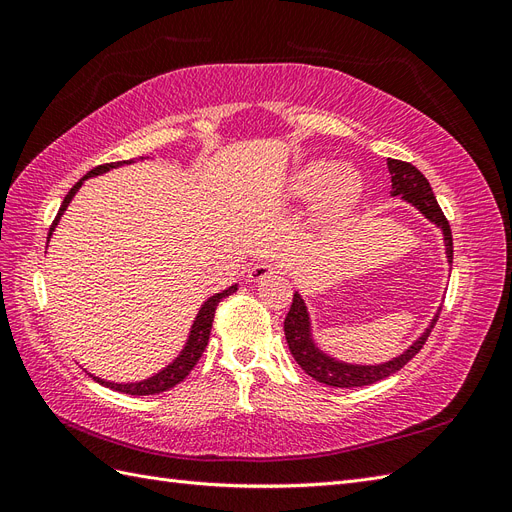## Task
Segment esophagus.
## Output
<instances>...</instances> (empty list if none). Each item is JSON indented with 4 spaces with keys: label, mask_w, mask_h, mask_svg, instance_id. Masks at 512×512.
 <instances>
[{
    "label": "esophagus",
    "mask_w": 512,
    "mask_h": 512,
    "mask_svg": "<svg viewBox=\"0 0 512 512\" xmlns=\"http://www.w3.org/2000/svg\"><path fill=\"white\" fill-rule=\"evenodd\" d=\"M275 273H280V269L271 265V262H256V265L250 271H247V277H250V282H260V280H265V277H271Z\"/></svg>",
    "instance_id": "1"
}]
</instances>
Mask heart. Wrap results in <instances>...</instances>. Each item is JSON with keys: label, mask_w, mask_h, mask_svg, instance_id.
Masks as SVG:
<instances>
[{"label": "heart", "mask_w": 512, "mask_h": 512, "mask_svg": "<svg viewBox=\"0 0 512 512\" xmlns=\"http://www.w3.org/2000/svg\"><path fill=\"white\" fill-rule=\"evenodd\" d=\"M363 190V175L352 164H335L329 158H312L292 170L284 183V198L307 203L320 196L324 211L348 209Z\"/></svg>", "instance_id": "b5f03b06"}]
</instances>
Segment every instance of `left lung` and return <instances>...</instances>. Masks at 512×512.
<instances>
[{
  "label": "left lung",
  "instance_id": "left-lung-1",
  "mask_svg": "<svg viewBox=\"0 0 512 512\" xmlns=\"http://www.w3.org/2000/svg\"><path fill=\"white\" fill-rule=\"evenodd\" d=\"M386 166H389V173H391V196H399L404 203L412 205L418 213H421L425 220H429L433 226H438L442 230L446 262L448 265H453L451 226H448L425 175L416 166H412L408 162H401V160L389 158L386 160ZM438 314H440V309L436 312V316L431 318V322L427 324V329L421 333V337H416L404 352L393 356V359L384 361V363H369V365L335 359V356H331L327 350H322L318 346L316 337H314L312 316H309V309H307L305 299L301 297V292H294L290 312L284 320V333H286V342L294 356V361L301 365L305 374H309L314 380L327 384V386H337V389H352V386H367V384H374L378 380L389 378L391 374H395V371L404 367L427 342L433 324H436V320H438Z\"/></svg>",
  "mask_w": 512,
  "mask_h": 512
}]
</instances>
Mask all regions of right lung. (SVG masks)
Returning a JSON list of instances; mask_svg holds the SVG:
<instances>
[{
    "label": "right lung",
    "instance_id": "obj_1",
    "mask_svg": "<svg viewBox=\"0 0 512 512\" xmlns=\"http://www.w3.org/2000/svg\"><path fill=\"white\" fill-rule=\"evenodd\" d=\"M138 160H143V158H138ZM134 162H136V160H123V162H113V164H102V166H96L94 170H89V173H87L83 179L76 181L74 188L66 194L64 203H61V207H59L57 218H55V222H53V226H51V230H49V237H46V247H49V243H51V239H53V232H55L59 220L64 218V213H66V209L70 207L72 198L76 196V192H79V190L83 188V183H85L87 179L104 175V173H108V170L121 168V166L134 164ZM237 288H239V284H232V286H228L226 290L215 292V294H211L209 299H205V303L200 305V309H198V314H196V318H194V322H192V327H190L188 339H185V344H183V348L179 350V354H177L175 359L170 361L168 365H164L160 371H156V374H153V376H149V378H145V380H136V382H113V380H104V378H98V376H94V374H89L87 369H85V371H87V374H89L91 378H94L96 382H100L102 386H106V389H113V391L126 393V395H156V393L173 389L175 384H179L185 376L190 374L192 367L198 363L200 356H203V352H205V348H207V342H209V333H211V324H213V316H215V307H218V303H220L222 299H226L228 294L237 292Z\"/></svg>",
    "mask_w": 512,
    "mask_h": 512
}]
</instances>
